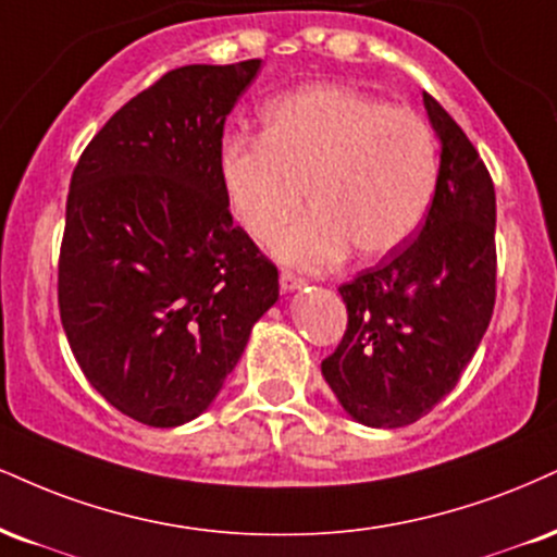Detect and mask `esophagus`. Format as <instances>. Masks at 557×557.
Returning a JSON list of instances; mask_svg holds the SVG:
<instances>
[{"instance_id": "34e87169", "label": "esophagus", "mask_w": 557, "mask_h": 557, "mask_svg": "<svg viewBox=\"0 0 557 557\" xmlns=\"http://www.w3.org/2000/svg\"><path fill=\"white\" fill-rule=\"evenodd\" d=\"M306 285L304 277H298V274L293 272H283L280 274V287H283L285 293H293V290H300V287Z\"/></svg>"}]
</instances>
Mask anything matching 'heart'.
I'll return each mask as SVG.
<instances>
[{
    "label": "heart",
    "mask_w": 557,
    "mask_h": 557,
    "mask_svg": "<svg viewBox=\"0 0 557 557\" xmlns=\"http://www.w3.org/2000/svg\"><path fill=\"white\" fill-rule=\"evenodd\" d=\"M220 189L253 240H272L287 264L330 267L355 246L360 259L397 251L423 223L438 178L433 129L414 111L394 109L343 85H308L261 111L259 139H225Z\"/></svg>",
    "instance_id": "b5f03b06"
}]
</instances>
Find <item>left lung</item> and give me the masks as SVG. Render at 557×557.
<instances>
[{"label":"left lung","mask_w":557,"mask_h":557,"mask_svg":"<svg viewBox=\"0 0 557 557\" xmlns=\"http://www.w3.org/2000/svg\"><path fill=\"white\" fill-rule=\"evenodd\" d=\"M423 103L441 165L418 236L339 287L343 343L321 363L358 423L405 428L457 386L495 306V189L485 163L433 96Z\"/></svg>","instance_id":"obj_1"}]
</instances>
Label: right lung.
<instances>
[{
    "mask_svg": "<svg viewBox=\"0 0 557 557\" xmlns=\"http://www.w3.org/2000/svg\"><path fill=\"white\" fill-rule=\"evenodd\" d=\"M261 59L165 72L106 122L72 173L59 313L85 379L126 418H199L280 296L220 189L223 126Z\"/></svg>",
    "mask_w": 557,
    "mask_h": 557,
    "instance_id": "obj_1",
    "label": "right lung"
}]
</instances>
